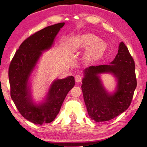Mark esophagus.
I'll use <instances>...</instances> for the list:
<instances>
[{
	"label": "esophagus",
	"mask_w": 147,
	"mask_h": 147,
	"mask_svg": "<svg viewBox=\"0 0 147 147\" xmlns=\"http://www.w3.org/2000/svg\"><path fill=\"white\" fill-rule=\"evenodd\" d=\"M82 78H83L82 74H76V76H75V81H76V83H80L81 82H82Z\"/></svg>",
	"instance_id": "1"
}]
</instances>
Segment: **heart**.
I'll list each match as a JSON object with an SVG mask.
<instances>
[{
    "label": "heart",
    "mask_w": 147,
    "mask_h": 147,
    "mask_svg": "<svg viewBox=\"0 0 147 147\" xmlns=\"http://www.w3.org/2000/svg\"><path fill=\"white\" fill-rule=\"evenodd\" d=\"M98 40V37L93 34H85L79 38L78 44L82 48H88L92 45L87 52L86 57L93 59L100 54L104 49V43Z\"/></svg>",
    "instance_id": "obj_1"
}]
</instances>
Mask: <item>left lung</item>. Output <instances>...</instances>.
Here are the masks:
<instances>
[{"label": "left lung", "mask_w": 147, "mask_h": 147, "mask_svg": "<svg viewBox=\"0 0 147 147\" xmlns=\"http://www.w3.org/2000/svg\"><path fill=\"white\" fill-rule=\"evenodd\" d=\"M82 89L91 119L104 122L112 119L129 107L137 85L135 64L127 47L122 42L111 65H93L85 69ZM111 72L118 79L117 91L113 95L106 92L98 74Z\"/></svg>", "instance_id": "1"}]
</instances>
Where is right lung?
<instances>
[{
  "mask_svg": "<svg viewBox=\"0 0 147 147\" xmlns=\"http://www.w3.org/2000/svg\"><path fill=\"white\" fill-rule=\"evenodd\" d=\"M64 23L54 24L38 31L24 40L12 58L9 67L10 94L16 107L23 116L36 124L50 123L55 119L68 92L75 85L73 76L57 80L52 84L46 102L33 104L28 87L32 71L42 52L52 46Z\"/></svg>",
  "mask_w": 147,
  "mask_h": 147,
  "instance_id": "add662e5",
  "label": "right lung"
}]
</instances>
